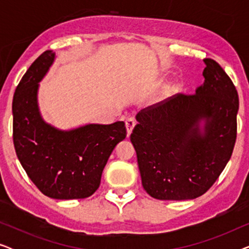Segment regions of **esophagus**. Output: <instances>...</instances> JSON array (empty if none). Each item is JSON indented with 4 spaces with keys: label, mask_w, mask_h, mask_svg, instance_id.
I'll use <instances>...</instances> for the list:
<instances>
[{
    "label": "esophagus",
    "mask_w": 249,
    "mask_h": 249,
    "mask_svg": "<svg viewBox=\"0 0 249 249\" xmlns=\"http://www.w3.org/2000/svg\"><path fill=\"white\" fill-rule=\"evenodd\" d=\"M136 124V121L134 118H128L127 120H125V128H127V136H130L131 132H132V129H134Z\"/></svg>",
    "instance_id": "34e87169"
}]
</instances>
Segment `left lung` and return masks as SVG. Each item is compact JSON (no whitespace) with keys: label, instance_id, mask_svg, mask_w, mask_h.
<instances>
[{"label":"left lung","instance_id":"8db88e82","mask_svg":"<svg viewBox=\"0 0 249 249\" xmlns=\"http://www.w3.org/2000/svg\"><path fill=\"white\" fill-rule=\"evenodd\" d=\"M204 83L136 115L130 135L146 193L161 200L202 196L232 154L239 98L219 63L204 59Z\"/></svg>","mask_w":249,"mask_h":249}]
</instances>
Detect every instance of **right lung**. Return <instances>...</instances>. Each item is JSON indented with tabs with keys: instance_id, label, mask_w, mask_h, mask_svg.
<instances>
[{
	"instance_id": "right-lung-1",
	"label": "right lung",
	"mask_w": 249,
	"mask_h": 249,
	"mask_svg": "<svg viewBox=\"0 0 249 249\" xmlns=\"http://www.w3.org/2000/svg\"><path fill=\"white\" fill-rule=\"evenodd\" d=\"M45 51L17 87L12 102L13 144L22 168L44 195L54 199L86 198L96 192L104 166L127 130L124 121L59 129L39 111V83L55 61Z\"/></svg>"
}]
</instances>
